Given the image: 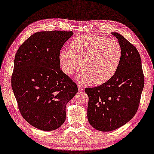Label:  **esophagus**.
<instances>
[{
	"mask_svg": "<svg viewBox=\"0 0 154 154\" xmlns=\"http://www.w3.org/2000/svg\"><path fill=\"white\" fill-rule=\"evenodd\" d=\"M84 90V88L83 87V86H80V85H78V90H79V92H81V91H83V90Z\"/></svg>",
	"mask_w": 154,
	"mask_h": 154,
	"instance_id": "34e87169",
	"label": "esophagus"
}]
</instances>
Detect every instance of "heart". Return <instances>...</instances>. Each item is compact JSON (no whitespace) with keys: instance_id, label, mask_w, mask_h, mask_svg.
<instances>
[{"instance_id":"heart-1","label":"heart","mask_w":154,"mask_h":154,"mask_svg":"<svg viewBox=\"0 0 154 154\" xmlns=\"http://www.w3.org/2000/svg\"><path fill=\"white\" fill-rule=\"evenodd\" d=\"M122 53L121 45L115 39L82 35L72 41L70 50H61L59 56L63 72L68 76L79 70L82 62L83 70L78 75V81L102 84L115 75Z\"/></svg>"}]
</instances>
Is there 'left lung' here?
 <instances>
[{"instance_id":"1","label":"left lung","mask_w":154,"mask_h":154,"mask_svg":"<svg viewBox=\"0 0 154 154\" xmlns=\"http://www.w3.org/2000/svg\"><path fill=\"white\" fill-rule=\"evenodd\" d=\"M122 59L115 75L101 86L85 89L89 98L88 119L94 129L110 131L130 121L138 110L144 87L140 56L136 48L118 33Z\"/></svg>"}]
</instances>
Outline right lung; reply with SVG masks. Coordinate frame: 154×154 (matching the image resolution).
<instances>
[{"mask_svg": "<svg viewBox=\"0 0 154 154\" xmlns=\"http://www.w3.org/2000/svg\"><path fill=\"white\" fill-rule=\"evenodd\" d=\"M72 31H40L20 45L14 59L11 87L21 115L43 131L59 128L77 84L60 68V52Z\"/></svg>", "mask_w": 154, "mask_h": 154, "instance_id": "right-lung-1", "label": "right lung"}]
</instances>
